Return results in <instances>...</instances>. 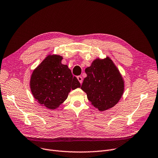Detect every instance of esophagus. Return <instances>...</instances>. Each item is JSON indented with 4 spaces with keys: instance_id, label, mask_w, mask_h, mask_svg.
<instances>
[{
    "instance_id": "obj_1",
    "label": "esophagus",
    "mask_w": 158,
    "mask_h": 158,
    "mask_svg": "<svg viewBox=\"0 0 158 158\" xmlns=\"http://www.w3.org/2000/svg\"><path fill=\"white\" fill-rule=\"evenodd\" d=\"M77 79H78V81H79V83L81 84L83 83V77H81V76H77Z\"/></svg>"
}]
</instances>
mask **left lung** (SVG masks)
<instances>
[{
	"instance_id": "obj_1",
	"label": "left lung",
	"mask_w": 158,
	"mask_h": 158,
	"mask_svg": "<svg viewBox=\"0 0 158 158\" xmlns=\"http://www.w3.org/2000/svg\"><path fill=\"white\" fill-rule=\"evenodd\" d=\"M85 72L87 76L81 89L91 104L100 111L114 107L123 94L124 82L112 60L109 57L96 58Z\"/></svg>"
}]
</instances>
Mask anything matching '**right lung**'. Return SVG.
<instances>
[{
	"mask_svg": "<svg viewBox=\"0 0 158 158\" xmlns=\"http://www.w3.org/2000/svg\"><path fill=\"white\" fill-rule=\"evenodd\" d=\"M62 56H47L31 75L30 86L36 100L49 109H56L65 101L71 89L81 87L67 65L62 64Z\"/></svg>",
	"mask_w": 158,
	"mask_h": 158,
	"instance_id": "right-lung-1",
	"label": "right lung"
}]
</instances>
